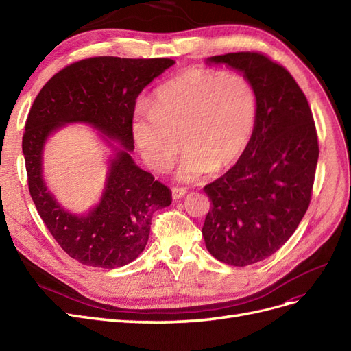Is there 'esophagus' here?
Masks as SVG:
<instances>
[{
    "label": "esophagus",
    "instance_id": "34e87169",
    "mask_svg": "<svg viewBox=\"0 0 351 351\" xmlns=\"http://www.w3.org/2000/svg\"><path fill=\"white\" fill-rule=\"evenodd\" d=\"M186 193V189L185 188H179V186H175L172 188V197L176 200V199H180L182 196H185Z\"/></svg>",
    "mask_w": 351,
    "mask_h": 351
}]
</instances>
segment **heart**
Here are the masks:
<instances>
[{
  "label": "heart",
  "mask_w": 351,
  "mask_h": 351,
  "mask_svg": "<svg viewBox=\"0 0 351 351\" xmlns=\"http://www.w3.org/2000/svg\"><path fill=\"white\" fill-rule=\"evenodd\" d=\"M257 118V94L243 73L189 68L139 104L131 131L145 163L163 172L185 151L176 179L195 182L243 154Z\"/></svg>",
  "instance_id": "obj_1"
}]
</instances>
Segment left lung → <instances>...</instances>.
I'll return each instance as SVG.
<instances>
[{
  "label": "left lung",
  "instance_id": "1",
  "mask_svg": "<svg viewBox=\"0 0 351 351\" xmlns=\"http://www.w3.org/2000/svg\"><path fill=\"white\" fill-rule=\"evenodd\" d=\"M247 77L257 94L252 138L234 166L204 188L212 202L202 234L217 261L249 266L278 252L298 229L311 199L319 159L315 119L303 90L262 52L206 60Z\"/></svg>",
  "mask_w": 351,
  "mask_h": 351
}]
</instances>
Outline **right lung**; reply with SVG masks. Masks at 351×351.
<instances>
[{"label":"right lung","mask_w":351,"mask_h":351,"mask_svg":"<svg viewBox=\"0 0 351 351\" xmlns=\"http://www.w3.org/2000/svg\"><path fill=\"white\" fill-rule=\"evenodd\" d=\"M173 64L171 58L81 60L55 73L29 109L23 136L29 195L57 243L82 265L115 269L135 261L147 243L154 213L171 205L169 188L129 154L136 98ZM71 121L89 123L123 145L110 164L100 204L81 217L65 211L42 179L45 141Z\"/></svg>","instance_id":"1"}]
</instances>
